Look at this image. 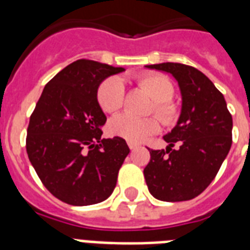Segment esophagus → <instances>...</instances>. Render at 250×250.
I'll list each match as a JSON object with an SVG mask.
<instances>
[{
	"label": "esophagus",
	"instance_id": "obj_1",
	"mask_svg": "<svg viewBox=\"0 0 250 250\" xmlns=\"http://www.w3.org/2000/svg\"><path fill=\"white\" fill-rule=\"evenodd\" d=\"M128 148L131 149V150H135V149L139 148V145L135 144V143H131V141H128Z\"/></svg>",
	"mask_w": 250,
	"mask_h": 250
}]
</instances>
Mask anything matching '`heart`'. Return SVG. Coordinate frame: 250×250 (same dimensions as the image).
<instances>
[{"label":"heart","instance_id":"heart-1","mask_svg":"<svg viewBox=\"0 0 250 250\" xmlns=\"http://www.w3.org/2000/svg\"><path fill=\"white\" fill-rule=\"evenodd\" d=\"M137 84L150 96L152 113L165 125H174L179 118V109L171 98L174 97V85L166 76L160 74H145L137 79ZM97 101L105 113H115L125 104V84L117 76L104 80L97 90ZM154 117L137 118L131 114H119L109 122L111 135L125 139L131 143H141L160 129V122Z\"/></svg>","mask_w":250,"mask_h":250}]
</instances>
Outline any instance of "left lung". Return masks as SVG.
I'll use <instances>...</instances> for the list:
<instances>
[{
	"mask_svg": "<svg viewBox=\"0 0 250 250\" xmlns=\"http://www.w3.org/2000/svg\"><path fill=\"white\" fill-rule=\"evenodd\" d=\"M145 67L171 74L182 94L178 123L164 136L166 150L149 149L145 182L157 200H192L213 182L229 154L232 117L223 94L197 68L172 62ZM174 145L178 148L174 149Z\"/></svg>",
	"mask_w": 250,
	"mask_h": 250,
	"instance_id": "8db88e82",
	"label": "left lung"
}]
</instances>
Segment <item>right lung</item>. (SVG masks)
Masks as SVG:
<instances>
[{
    "mask_svg": "<svg viewBox=\"0 0 250 250\" xmlns=\"http://www.w3.org/2000/svg\"><path fill=\"white\" fill-rule=\"evenodd\" d=\"M122 71L96 61L72 62L45 85L29 118V161L46 189L66 204H98L117 186L129 148L122 137L101 139L106 115L97 90Z\"/></svg>",
    "mask_w": 250,
    "mask_h": 250,
    "instance_id": "add662e5",
    "label": "right lung"
}]
</instances>
